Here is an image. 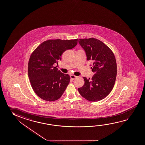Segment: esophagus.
Instances as JSON below:
<instances>
[{
	"label": "esophagus",
	"instance_id": "1",
	"mask_svg": "<svg viewBox=\"0 0 145 145\" xmlns=\"http://www.w3.org/2000/svg\"><path fill=\"white\" fill-rule=\"evenodd\" d=\"M78 78L77 76H74V75H71V78L72 80H75V79H76V78Z\"/></svg>",
	"mask_w": 145,
	"mask_h": 145
}]
</instances>
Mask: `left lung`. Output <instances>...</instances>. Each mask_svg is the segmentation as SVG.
<instances>
[{
  "label": "left lung",
  "mask_w": 145,
  "mask_h": 145,
  "mask_svg": "<svg viewBox=\"0 0 145 145\" xmlns=\"http://www.w3.org/2000/svg\"><path fill=\"white\" fill-rule=\"evenodd\" d=\"M85 51L87 60L93 62L92 78L83 77L85 84L78 88V92L86 99L98 101L105 98L112 90L117 74L115 56L110 49L99 40L94 38L78 39Z\"/></svg>",
  "instance_id": "left-lung-1"
}]
</instances>
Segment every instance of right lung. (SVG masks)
I'll return each mask as SVG.
<instances>
[{
	"label": "right lung",
	"mask_w": 145,
	"mask_h": 145,
	"mask_svg": "<svg viewBox=\"0 0 145 145\" xmlns=\"http://www.w3.org/2000/svg\"><path fill=\"white\" fill-rule=\"evenodd\" d=\"M78 39L49 40L43 42L30 56L28 76L35 93L40 98L54 101L60 98L69 85L70 76L53 66L61 60L62 53L73 48Z\"/></svg>",
	"instance_id": "add662e5"
}]
</instances>
